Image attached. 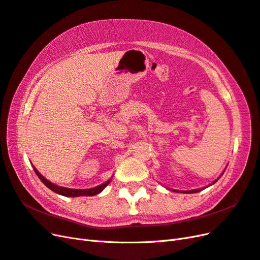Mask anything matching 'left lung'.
Segmentation results:
<instances>
[{
	"instance_id": "1",
	"label": "left lung",
	"mask_w": 260,
	"mask_h": 260,
	"mask_svg": "<svg viewBox=\"0 0 260 260\" xmlns=\"http://www.w3.org/2000/svg\"><path fill=\"white\" fill-rule=\"evenodd\" d=\"M222 176V175H221ZM220 178V177H219ZM219 178L216 180V181H214V182H212V184H214V183H216L217 182V181L219 180ZM201 190H192V191H184V193H196V192H200Z\"/></svg>"
}]
</instances>
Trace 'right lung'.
Wrapping results in <instances>:
<instances>
[{"instance_id": "obj_1", "label": "right lung", "mask_w": 260, "mask_h": 260, "mask_svg": "<svg viewBox=\"0 0 260 260\" xmlns=\"http://www.w3.org/2000/svg\"><path fill=\"white\" fill-rule=\"evenodd\" d=\"M34 169H35V172L37 174V176L40 178V180L44 183V185L48 186L50 190H52L53 192L57 193L59 195H62V196H68V198H76V196H93V195H96V194H99V193H101L102 191H103L104 188H105V186L109 182H111V180H108L103 184H101V185L95 186V187H92V188H86V190H78V188H68V187L58 186L56 184L50 182V181L46 180L35 167H34Z\"/></svg>"}]
</instances>
